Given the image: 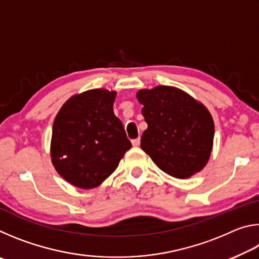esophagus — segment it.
I'll list each match as a JSON object with an SVG mask.
<instances>
[{
    "label": "esophagus",
    "mask_w": 259,
    "mask_h": 259,
    "mask_svg": "<svg viewBox=\"0 0 259 259\" xmlns=\"http://www.w3.org/2000/svg\"><path fill=\"white\" fill-rule=\"evenodd\" d=\"M139 144H140V138H136V139H133V145H134L135 147L139 146Z\"/></svg>",
    "instance_id": "obj_1"
}]
</instances>
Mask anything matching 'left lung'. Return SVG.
Returning <instances> with one entry per match:
<instances>
[{
  "label": "left lung",
  "instance_id": "left-lung-1",
  "mask_svg": "<svg viewBox=\"0 0 259 259\" xmlns=\"http://www.w3.org/2000/svg\"><path fill=\"white\" fill-rule=\"evenodd\" d=\"M137 98L148 125L140 139L142 150L172 177L190 178L201 171L211 154L214 135L207 107L168 85L139 90Z\"/></svg>",
  "mask_w": 259,
  "mask_h": 259
}]
</instances>
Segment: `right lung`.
Returning <instances> with one entry per match:
<instances>
[{"label":"right lung","instance_id":"add662e5","mask_svg":"<svg viewBox=\"0 0 259 259\" xmlns=\"http://www.w3.org/2000/svg\"><path fill=\"white\" fill-rule=\"evenodd\" d=\"M115 91L93 89L69 98L57 114L51 161L65 181L80 188L99 186L131 148L114 115Z\"/></svg>","mask_w":259,"mask_h":259}]
</instances>
